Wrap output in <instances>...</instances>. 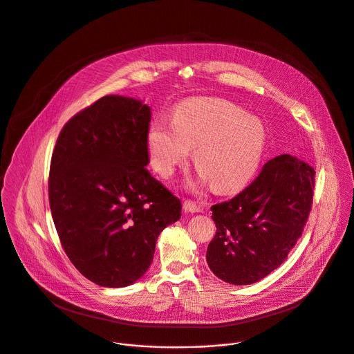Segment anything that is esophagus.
<instances>
[{
	"label": "esophagus",
	"mask_w": 354,
	"mask_h": 354,
	"mask_svg": "<svg viewBox=\"0 0 354 354\" xmlns=\"http://www.w3.org/2000/svg\"><path fill=\"white\" fill-rule=\"evenodd\" d=\"M183 208L187 211V212H201L203 211V207L198 204V203H196V201H193V200H185L183 201Z\"/></svg>",
	"instance_id": "34e87169"
}]
</instances>
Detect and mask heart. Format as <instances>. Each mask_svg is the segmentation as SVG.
Segmentation results:
<instances>
[{
	"mask_svg": "<svg viewBox=\"0 0 354 354\" xmlns=\"http://www.w3.org/2000/svg\"><path fill=\"white\" fill-rule=\"evenodd\" d=\"M156 171L169 178L196 149L194 164L221 192L236 190L254 175L266 145V129L227 101L198 98L182 105L174 124L156 122L147 136Z\"/></svg>",
	"mask_w": 354,
	"mask_h": 354,
	"instance_id": "heart-1",
	"label": "heart"
}]
</instances>
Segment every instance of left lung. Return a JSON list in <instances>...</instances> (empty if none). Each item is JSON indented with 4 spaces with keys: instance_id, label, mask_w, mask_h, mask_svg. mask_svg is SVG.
I'll return each instance as SVG.
<instances>
[{
    "instance_id": "left-lung-1",
    "label": "left lung",
    "mask_w": 354,
    "mask_h": 354,
    "mask_svg": "<svg viewBox=\"0 0 354 354\" xmlns=\"http://www.w3.org/2000/svg\"><path fill=\"white\" fill-rule=\"evenodd\" d=\"M315 171L289 154L270 160L238 196L211 207L216 226L209 270L232 285H250L277 270L308 219Z\"/></svg>"
}]
</instances>
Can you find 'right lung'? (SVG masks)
<instances>
[{
  "label": "right lung",
  "mask_w": 354,
  "mask_h": 354,
  "mask_svg": "<svg viewBox=\"0 0 354 354\" xmlns=\"http://www.w3.org/2000/svg\"><path fill=\"white\" fill-rule=\"evenodd\" d=\"M150 106L105 95L62 128L51 157L48 198L75 268L105 288L132 285L149 270L161 230L182 204L146 167Z\"/></svg>",
  "instance_id": "right-lung-1"
}]
</instances>
